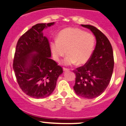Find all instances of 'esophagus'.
I'll use <instances>...</instances> for the list:
<instances>
[{
    "mask_svg": "<svg viewBox=\"0 0 126 126\" xmlns=\"http://www.w3.org/2000/svg\"><path fill=\"white\" fill-rule=\"evenodd\" d=\"M63 70H64V72H67V71H69V69H67V68H63Z\"/></svg>",
    "mask_w": 126,
    "mask_h": 126,
    "instance_id": "obj_1",
    "label": "esophagus"
}]
</instances>
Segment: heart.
Wrapping results in <instances>:
<instances>
[{
	"mask_svg": "<svg viewBox=\"0 0 126 126\" xmlns=\"http://www.w3.org/2000/svg\"><path fill=\"white\" fill-rule=\"evenodd\" d=\"M95 45V38L90 33L77 28H67L59 33L57 41L51 43L52 57L59 61L66 54L64 65H82L90 59Z\"/></svg>",
	"mask_w": 126,
	"mask_h": 126,
	"instance_id": "b5f03b06",
	"label": "heart"
}]
</instances>
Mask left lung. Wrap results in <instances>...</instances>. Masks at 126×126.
I'll return each mask as SVG.
<instances>
[{"label": "left lung", "mask_w": 126, "mask_h": 126, "mask_svg": "<svg viewBox=\"0 0 126 126\" xmlns=\"http://www.w3.org/2000/svg\"><path fill=\"white\" fill-rule=\"evenodd\" d=\"M81 25L93 33L96 43L87 64L74 70L76 75L74 90L80 96L93 99L102 94L110 83L114 69L113 51L101 31L92 25Z\"/></svg>", "instance_id": "obj_1"}]
</instances>
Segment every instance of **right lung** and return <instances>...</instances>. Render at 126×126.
I'll use <instances>...</instances> for the list:
<instances>
[{"instance_id":"1","label":"right lung","mask_w":126,"mask_h":126,"mask_svg":"<svg viewBox=\"0 0 126 126\" xmlns=\"http://www.w3.org/2000/svg\"><path fill=\"white\" fill-rule=\"evenodd\" d=\"M54 22L38 23L23 34L18 41L13 68L19 86L27 95L44 98L54 90L63 70L51 59V49L43 31Z\"/></svg>"}]
</instances>
